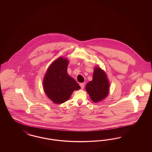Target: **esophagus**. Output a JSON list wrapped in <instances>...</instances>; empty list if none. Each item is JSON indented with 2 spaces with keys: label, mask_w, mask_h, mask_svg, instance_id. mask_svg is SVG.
I'll return each mask as SVG.
<instances>
[{
  "label": "esophagus",
  "mask_w": 152,
  "mask_h": 152,
  "mask_svg": "<svg viewBox=\"0 0 152 152\" xmlns=\"http://www.w3.org/2000/svg\"><path fill=\"white\" fill-rule=\"evenodd\" d=\"M80 86L81 87V89H83L85 87V83H80Z\"/></svg>",
  "instance_id": "esophagus-1"
}]
</instances>
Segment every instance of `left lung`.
I'll list each match as a JSON object with an SVG mask.
<instances>
[{
	"label": "left lung",
	"instance_id": "8db88e82",
	"mask_svg": "<svg viewBox=\"0 0 152 152\" xmlns=\"http://www.w3.org/2000/svg\"><path fill=\"white\" fill-rule=\"evenodd\" d=\"M86 89L94 102H100L108 96L109 82L105 72L100 67L94 68L93 79L88 83Z\"/></svg>",
	"mask_w": 152,
	"mask_h": 152
}]
</instances>
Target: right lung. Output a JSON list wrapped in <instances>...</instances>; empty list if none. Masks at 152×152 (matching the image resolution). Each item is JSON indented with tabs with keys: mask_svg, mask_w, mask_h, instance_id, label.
<instances>
[{
	"mask_svg": "<svg viewBox=\"0 0 152 152\" xmlns=\"http://www.w3.org/2000/svg\"><path fill=\"white\" fill-rule=\"evenodd\" d=\"M68 63L65 58H58L50 65L44 77V91L55 104L64 102L70 98L74 91L80 88L67 73Z\"/></svg>",
	"mask_w": 152,
	"mask_h": 152,
	"instance_id": "right-lung-1",
	"label": "right lung"
}]
</instances>
